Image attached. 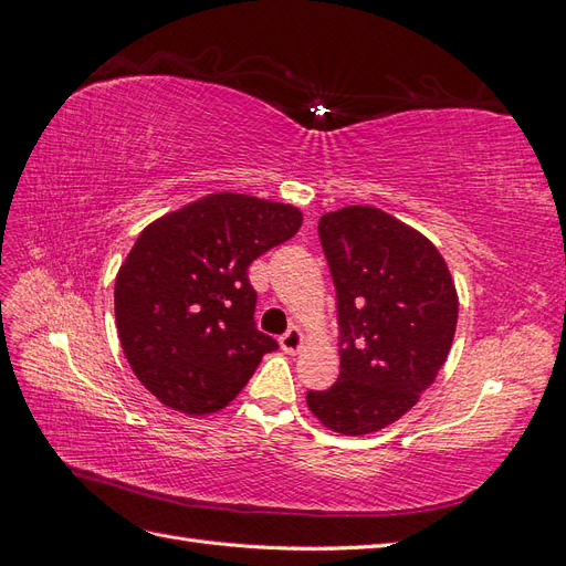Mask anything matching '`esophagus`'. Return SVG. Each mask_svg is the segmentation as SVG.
<instances>
[{"mask_svg": "<svg viewBox=\"0 0 566 566\" xmlns=\"http://www.w3.org/2000/svg\"><path fill=\"white\" fill-rule=\"evenodd\" d=\"M279 342H281L283 352L297 354V352L302 349V345H304V333L297 328V325H293V328H290L287 333H283V335L279 337Z\"/></svg>", "mask_w": 566, "mask_h": 566, "instance_id": "34e87169", "label": "esophagus"}]
</instances>
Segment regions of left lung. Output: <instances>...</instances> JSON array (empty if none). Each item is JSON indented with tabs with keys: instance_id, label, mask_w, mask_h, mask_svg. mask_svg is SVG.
Here are the masks:
<instances>
[{
	"instance_id": "1",
	"label": "left lung",
	"mask_w": 566,
	"mask_h": 566,
	"mask_svg": "<svg viewBox=\"0 0 566 566\" xmlns=\"http://www.w3.org/2000/svg\"><path fill=\"white\" fill-rule=\"evenodd\" d=\"M318 238L337 293L339 375L306 403L333 432L370 434L413 408L447 361L455 285L439 250L378 208L323 214Z\"/></svg>"
}]
</instances>
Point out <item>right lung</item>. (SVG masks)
<instances>
[{
	"label": "right lung",
	"instance_id": "add662e5",
	"mask_svg": "<svg viewBox=\"0 0 566 566\" xmlns=\"http://www.w3.org/2000/svg\"><path fill=\"white\" fill-rule=\"evenodd\" d=\"M302 227L293 205L212 193L153 221L115 279L119 345L165 406L208 416L229 406L262 356L248 266Z\"/></svg>",
	"mask_w": 566,
	"mask_h": 566
}]
</instances>
